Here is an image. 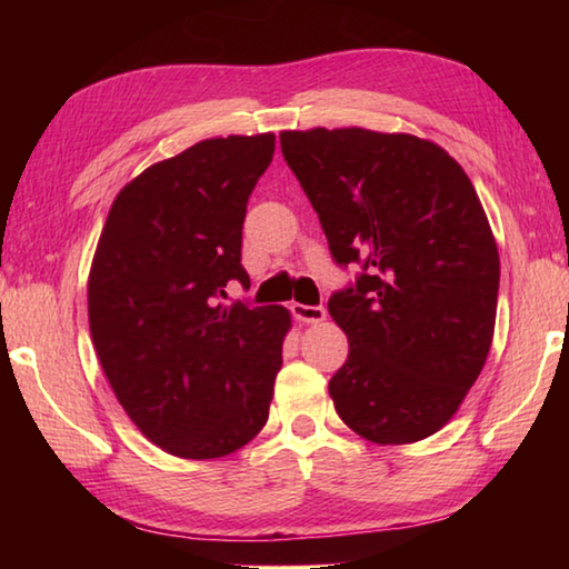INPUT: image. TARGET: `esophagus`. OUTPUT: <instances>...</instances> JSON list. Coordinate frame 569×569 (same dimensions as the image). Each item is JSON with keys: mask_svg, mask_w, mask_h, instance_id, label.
<instances>
[{"mask_svg": "<svg viewBox=\"0 0 569 569\" xmlns=\"http://www.w3.org/2000/svg\"><path fill=\"white\" fill-rule=\"evenodd\" d=\"M293 316L301 323H321L326 319V308L323 306H306V303H293L291 306Z\"/></svg>", "mask_w": 569, "mask_h": 569, "instance_id": "34e87169", "label": "esophagus"}]
</instances>
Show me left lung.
Masks as SVG:
<instances>
[{
  "mask_svg": "<svg viewBox=\"0 0 569 569\" xmlns=\"http://www.w3.org/2000/svg\"><path fill=\"white\" fill-rule=\"evenodd\" d=\"M281 150L319 213L336 263H363L329 313L349 359L329 393L373 445H411L445 427L492 349L499 253L467 172L409 132H281Z\"/></svg>",
  "mask_w": 569,
  "mask_h": 569,
  "instance_id": "left-lung-1",
  "label": "left lung"
}]
</instances>
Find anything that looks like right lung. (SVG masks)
<instances>
[{
    "label": "right lung",
    "instance_id": "add662e5",
    "mask_svg": "<svg viewBox=\"0 0 569 569\" xmlns=\"http://www.w3.org/2000/svg\"><path fill=\"white\" fill-rule=\"evenodd\" d=\"M276 134L200 140L112 200L88 278L90 336L120 407L182 459H218L266 427L291 311L223 306L246 203Z\"/></svg>",
    "mask_w": 569,
    "mask_h": 569
}]
</instances>
